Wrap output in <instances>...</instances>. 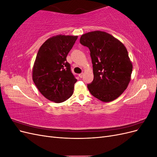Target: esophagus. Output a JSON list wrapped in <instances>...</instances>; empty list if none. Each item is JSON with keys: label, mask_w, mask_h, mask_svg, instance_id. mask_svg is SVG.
I'll return each mask as SVG.
<instances>
[{"label": "esophagus", "mask_w": 157, "mask_h": 157, "mask_svg": "<svg viewBox=\"0 0 157 157\" xmlns=\"http://www.w3.org/2000/svg\"><path fill=\"white\" fill-rule=\"evenodd\" d=\"M83 75H84V73H82L79 74V77H80V78H82V77H83Z\"/></svg>", "instance_id": "1"}]
</instances>
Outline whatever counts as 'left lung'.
<instances>
[{"label":"left lung","instance_id":"left-lung-1","mask_svg":"<svg viewBox=\"0 0 157 157\" xmlns=\"http://www.w3.org/2000/svg\"><path fill=\"white\" fill-rule=\"evenodd\" d=\"M80 42L89 48L93 64L94 80L87 86L90 92L103 102L115 100L131 80L133 65L125 46L101 31L85 33Z\"/></svg>","mask_w":157,"mask_h":157}]
</instances>
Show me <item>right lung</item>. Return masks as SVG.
I'll list each match as a JSON object with an SVG mask.
<instances>
[{
	"label": "right lung",
	"instance_id": "add662e5",
	"mask_svg": "<svg viewBox=\"0 0 157 157\" xmlns=\"http://www.w3.org/2000/svg\"><path fill=\"white\" fill-rule=\"evenodd\" d=\"M78 36L58 35L46 40L38 52L33 67V80L48 100L61 103L72 96L77 80L71 71L67 56Z\"/></svg>",
	"mask_w": 157,
	"mask_h": 157
}]
</instances>
